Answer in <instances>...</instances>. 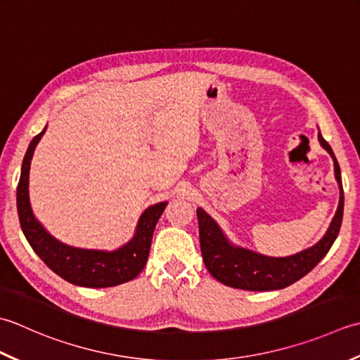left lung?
Returning a JSON list of instances; mask_svg holds the SVG:
<instances>
[{
    "label": "left lung",
    "instance_id": "left-lung-1",
    "mask_svg": "<svg viewBox=\"0 0 360 360\" xmlns=\"http://www.w3.org/2000/svg\"><path fill=\"white\" fill-rule=\"evenodd\" d=\"M319 141L334 161V175L339 183L340 200L333 217L329 229L317 244L306 248V250L274 258L234 245L226 238L221 226L207 211L197 208L200 234V250L203 262L208 272L225 285L244 290H278L298 281L300 278L307 275L317 264L325 258L329 248L334 244L337 234L340 231L343 217V188L340 177V166L325 138L319 131Z\"/></svg>",
    "mask_w": 360,
    "mask_h": 360
}]
</instances>
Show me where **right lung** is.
<instances>
[{"mask_svg": "<svg viewBox=\"0 0 360 360\" xmlns=\"http://www.w3.org/2000/svg\"><path fill=\"white\" fill-rule=\"evenodd\" d=\"M46 127L29 144L21 165V175L17 188V210L20 225L32 250L40 259L65 281L82 288H113L134 280L144 269L149 258L153 230L163 214L167 202L150 205L138 219L135 234L129 242L116 250H91L63 244L56 239L37 217L29 200V171L34 150Z\"/></svg>", "mask_w": 360, "mask_h": 360, "instance_id": "obj_1", "label": "right lung"}]
</instances>
